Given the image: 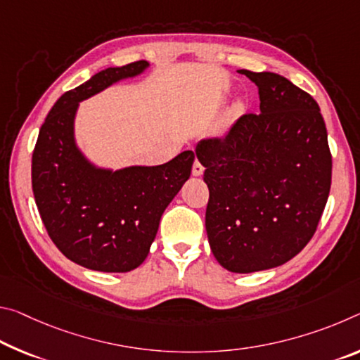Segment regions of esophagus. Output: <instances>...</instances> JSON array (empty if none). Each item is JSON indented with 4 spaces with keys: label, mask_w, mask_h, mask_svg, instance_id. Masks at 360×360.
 <instances>
[{
    "label": "esophagus",
    "mask_w": 360,
    "mask_h": 360,
    "mask_svg": "<svg viewBox=\"0 0 360 360\" xmlns=\"http://www.w3.org/2000/svg\"><path fill=\"white\" fill-rule=\"evenodd\" d=\"M203 171H205L203 165L198 162V160H195V162H193V167H192V174L193 176H202Z\"/></svg>",
    "instance_id": "34e87169"
}]
</instances>
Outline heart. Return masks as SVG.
<instances>
[{
  "label": "heart",
  "mask_w": 360,
  "mask_h": 360,
  "mask_svg": "<svg viewBox=\"0 0 360 360\" xmlns=\"http://www.w3.org/2000/svg\"><path fill=\"white\" fill-rule=\"evenodd\" d=\"M242 113V104L240 102H236V104H233L231 108H229V112H227V118H226V123H231L233 118H237L238 115H240Z\"/></svg>",
  "instance_id": "1"
}]
</instances>
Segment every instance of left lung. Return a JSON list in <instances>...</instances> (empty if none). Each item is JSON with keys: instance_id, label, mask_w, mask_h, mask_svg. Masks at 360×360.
Listing matches in <instances>:
<instances>
[{"instance_id": "obj_1", "label": "left lung", "mask_w": 360, "mask_h": 360, "mask_svg": "<svg viewBox=\"0 0 360 360\" xmlns=\"http://www.w3.org/2000/svg\"><path fill=\"white\" fill-rule=\"evenodd\" d=\"M258 86L261 113L222 139L197 144L210 191V248L224 269L250 274L295 258L317 229L332 184V155L312 96L272 72L240 70Z\"/></svg>"}]
</instances>
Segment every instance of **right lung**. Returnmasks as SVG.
I'll return each mask as SVG.
<instances>
[{"label":"right lung","instance_id":"obj_1","mask_svg":"<svg viewBox=\"0 0 360 360\" xmlns=\"http://www.w3.org/2000/svg\"><path fill=\"white\" fill-rule=\"evenodd\" d=\"M149 62L108 67L62 94L51 108L32 157V187L41 221L60 253L91 271L129 272L155 240L160 218L189 179L192 150L157 167L102 168L75 139L79 102L122 79L141 75Z\"/></svg>","mask_w":360,"mask_h":360}]
</instances>
